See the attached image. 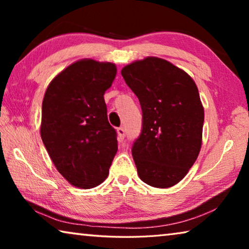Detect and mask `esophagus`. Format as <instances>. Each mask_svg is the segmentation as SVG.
Returning <instances> with one entry per match:
<instances>
[{
	"label": "esophagus",
	"instance_id": "esophagus-1",
	"mask_svg": "<svg viewBox=\"0 0 249 249\" xmlns=\"http://www.w3.org/2000/svg\"><path fill=\"white\" fill-rule=\"evenodd\" d=\"M116 132H117V140H119V142H122L124 140V137H125V130H124V128L123 127H119L116 129Z\"/></svg>",
	"mask_w": 249,
	"mask_h": 249
}]
</instances>
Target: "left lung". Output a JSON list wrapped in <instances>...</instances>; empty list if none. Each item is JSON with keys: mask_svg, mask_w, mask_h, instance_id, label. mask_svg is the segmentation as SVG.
I'll return each mask as SVG.
<instances>
[{"mask_svg": "<svg viewBox=\"0 0 249 249\" xmlns=\"http://www.w3.org/2000/svg\"><path fill=\"white\" fill-rule=\"evenodd\" d=\"M125 82L140 100L142 127L132 155L142 181L170 188L196 162L204 109L193 79L165 59L147 57L125 66Z\"/></svg>", "mask_w": 249, "mask_h": 249, "instance_id": "1", "label": "left lung"}]
</instances>
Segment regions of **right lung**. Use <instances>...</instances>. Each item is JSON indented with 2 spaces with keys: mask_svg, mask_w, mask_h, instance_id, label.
I'll list each match as a JSON object with an SVG mask.
<instances>
[{
  "mask_svg": "<svg viewBox=\"0 0 249 249\" xmlns=\"http://www.w3.org/2000/svg\"><path fill=\"white\" fill-rule=\"evenodd\" d=\"M116 70L112 62L81 59L58 73L45 92L41 140L59 174L80 189L102 183L117 151L103 96Z\"/></svg>",
  "mask_w": 249,
  "mask_h": 249,
  "instance_id": "add662e5",
  "label": "right lung"
}]
</instances>
